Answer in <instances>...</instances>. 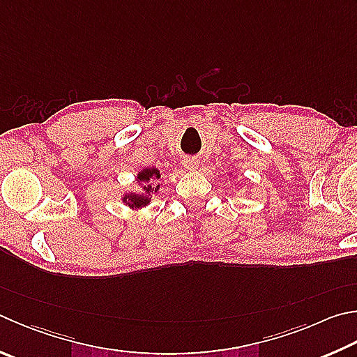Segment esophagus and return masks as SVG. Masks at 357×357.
Returning a JSON list of instances; mask_svg holds the SVG:
<instances>
[{
    "instance_id": "obj_1",
    "label": "esophagus",
    "mask_w": 357,
    "mask_h": 357,
    "mask_svg": "<svg viewBox=\"0 0 357 357\" xmlns=\"http://www.w3.org/2000/svg\"><path fill=\"white\" fill-rule=\"evenodd\" d=\"M183 165H184V168H187V170H189V172H195V170H198L199 162H198V159H195V158H185V159L183 160Z\"/></svg>"
}]
</instances>
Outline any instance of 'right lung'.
Segmentation results:
<instances>
[{
    "instance_id": "1",
    "label": "right lung",
    "mask_w": 357,
    "mask_h": 357,
    "mask_svg": "<svg viewBox=\"0 0 357 357\" xmlns=\"http://www.w3.org/2000/svg\"><path fill=\"white\" fill-rule=\"evenodd\" d=\"M160 178V170L156 167H145L137 173L135 181L140 187V192H126L121 195V203L129 209H144L151 204L153 197L159 193L160 184H154V181Z\"/></svg>"
}]
</instances>
